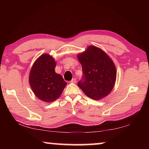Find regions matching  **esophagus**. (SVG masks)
<instances>
[{"label": "esophagus", "instance_id": "obj_1", "mask_svg": "<svg viewBox=\"0 0 149 149\" xmlns=\"http://www.w3.org/2000/svg\"><path fill=\"white\" fill-rule=\"evenodd\" d=\"M70 83H72V84H74V83H76V79L75 78H74V79H72L71 80V81H70Z\"/></svg>", "mask_w": 149, "mask_h": 149}]
</instances>
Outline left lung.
<instances>
[{"instance_id": "obj_1", "label": "left lung", "mask_w": 149, "mask_h": 149, "mask_svg": "<svg viewBox=\"0 0 149 149\" xmlns=\"http://www.w3.org/2000/svg\"><path fill=\"white\" fill-rule=\"evenodd\" d=\"M83 77L77 85L85 95L95 100L105 97L114 87L116 70L114 62L101 49L90 46L78 55Z\"/></svg>"}]
</instances>
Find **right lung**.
<instances>
[{
  "instance_id": "1",
  "label": "right lung",
  "mask_w": 149,
  "mask_h": 149,
  "mask_svg": "<svg viewBox=\"0 0 149 149\" xmlns=\"http://www.w3.org/2000/svg\"><path fill=\"white\" fill-rule=\"evenodd\" d=\"M56 62L49 54L41 55L33 65L29 84L34 94L44 102H53L67 85L61 75L54 71Z\"/></svg>"
}]
</instances>
